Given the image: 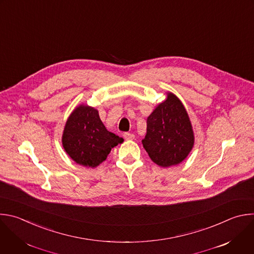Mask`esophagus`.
Masks as SVG:
<instances>
[{
    "mask_svg": "<svg viewBox=\"0 0 254 254\" xmlns=\"http://www.w3.org/2000/svg\"><path fill=\"white\" fill-rule=\"evenodd\" d=\"M124 137L126 140H131L134 138V134L130 133V132H125L124 133Z\"/></svg>",
    "mask_w": 254,
    "mask_h": 254,
    "instance_id": "34e87169",
    "label": "esophagus"
}]
</instances>
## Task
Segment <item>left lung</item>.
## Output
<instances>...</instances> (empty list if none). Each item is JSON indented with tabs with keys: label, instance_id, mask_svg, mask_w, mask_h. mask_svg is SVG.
Segmentation results:
<instances>
[{
	"label": "left lung",
	"instance_id": "1",
	"mask_svg": "<svg viewBox=\"0 0 254 254\" xmlns=\"http://www.w3.org/2000/svg\"><path fill=\"white\" fill-rule=\"evenodd\" d=\"M146 134L141 140L150 159L170 167L187 158L194 144V134L186 108L173 93L160 103L146 121Z\"/></svg>",
	"mask_w": 254,
	"mask_h": 254
}]
</instances>
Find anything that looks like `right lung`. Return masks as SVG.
Masks as SVG:
<instances>
[{
  "mask_svg": "<svg viewBox=\"0 0 254 254\" xmlns=\"http://www.w3.org/2000/svg\"><path fill=\"white\" fill-rule=\"evenodd\" d=\"M124 141L109 131L99 112L87 105H79L68 117L62 137L63 146L76 163L97 167L107 159L112 148Z\"/></svg>",
  "mask_w": 254,
  "mask_h": 254,
  "instance_id": "obj_1",
  "label": "right lung"
}]
</instances>
